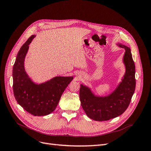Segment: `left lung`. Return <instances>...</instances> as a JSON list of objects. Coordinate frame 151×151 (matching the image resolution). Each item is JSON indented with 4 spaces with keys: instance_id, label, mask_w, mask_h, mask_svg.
Returning a JSON list of instances; mask_svg holds the SVG:
<instances>
[{
    "instance_id": "8db88e82",
    "label": "left lung",
    "mask_w": 151,
    "mask_h": 151,
    "mask_svg": "<svg viewBox=\"0 0 151 151\" xmlns=\"http://www.w3.org/2000/svg\"><path fill=\"white\" fill-rule=\"evenodd\" d=\"M124 48L123 63L125 74L116 89L107 96H95L91 90L83 84L79 91L80 101L86 114L96 121H106L121 115L125 112L130 103L135 89V63L130 48L118 44Z\"/></svg>"
}]
</instances>
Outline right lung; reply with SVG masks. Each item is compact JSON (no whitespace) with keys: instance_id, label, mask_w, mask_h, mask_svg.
<instances>
[{"instance_id":"add662e5","label":"right lung","mask_w":151,"mask_h":151,"mask_svg":"<svg viewBox=\"0 0 151 151\" xmlns=\"http://www.w3.org/2000/svg\"><path fill=\"white\" fill-rule=\"evenodd\" d=\"M32 35L21 47L13 66V92L17 103L34 116H45L53 112L63 91L73 77H53L46 83L36 84L27 75L24 62L29 45L35 37Z\"/></svg>"}]
</instances>
